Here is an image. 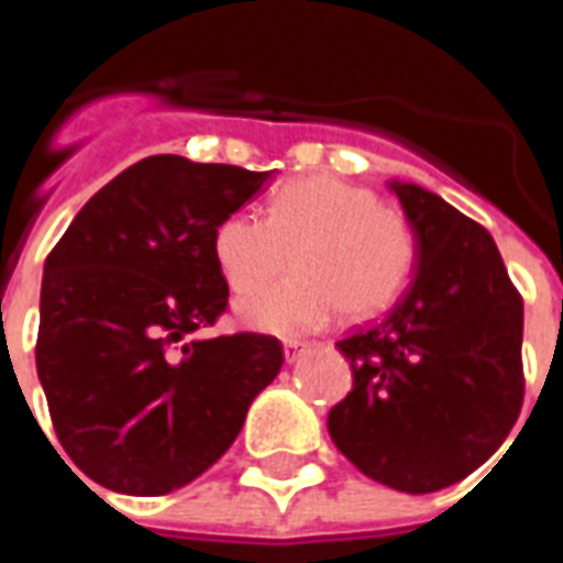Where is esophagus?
Here are the masks:
<instances>
[{
  "instance_id": "1",
  "label": "esophagus",
  "mask_w": 563,
  "mask_h": 563,
  "mask_svg": "<svg viewBox=\"0 0 563 563\" xmlns=\"http://www.w3.org/2000/svg\"><path fill=\"white\" fill-rule=\"evenodd\" d=\"M303 353H307V344H303V342H286V344H283V360L289 362V365H295V362H298Z\"/></svg>"
}]
</instances>
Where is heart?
<instances>
[{
	"mask_svg": "<svg viewBox=\"0 0 563 563\" xmlns=\"http://www.w3.org/2000/svg\"><path fill=\"white\" fill-rule=\"evenodd\" d=\"M212 256L233 291L263 286L289 265L295 274L236 300V318L256 333L298 335L339 309L362 321L391 303L415 268L409 221L362 184L303 175L268 198L265 219L230 212L212 230Z\"/></svg>",
	"mask_w": 563,
	"mask_h": 563,
	"instance_id": "1",
	"label": "heart"
}]
</instances>
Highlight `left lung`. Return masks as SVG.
<instances>
[{
    "instance_id": "1",
    "label": "left lung",
    "mask_w": 563,
    "mask_h": 563,
    "mask_svg": "<svg viewBox=\"0 0 563 563\" xmlns=\"http://www.w3.org/2000/svg\"><path fill=\"white\" fill-rule=\"evenodd\" d=\"M415 236L409 289L335 347L353 391L333 444L365 476L432 494L497 453L523 406V300L482 224L418 184L388 180Z\"/></svg>"
}]
</instances>
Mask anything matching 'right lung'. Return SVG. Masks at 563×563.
Segmentation results:
<instances>
[{
  "label": "right lung",
  "mask_w": 563,
  "mask_h": 563,
  "mask_svg": "<svg viewBox=\"0 0 563 563\" xmlns=\"http://www.w3.org/2000/svg\"><path fill=\"white\" fill-rule=\"evenodd\" d=\"M272 175L154 154L92 195L46 256L37 376L66 455L101 488L189 485L280 374L272 335L184 342L228 307L212 230Z\"/></svg>",
  "instance_id": "obj_1"
}]
</instances>
